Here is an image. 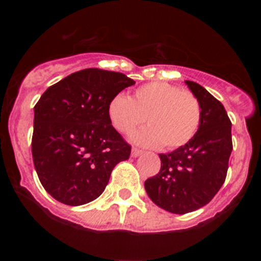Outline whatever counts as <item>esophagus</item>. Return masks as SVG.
<instances>
[{
	"instance_id": "obj_1",
	"label": "esophagus",
	"mask_w": 261,
	"mask_h": 261,
	"mask_svg": "<svg viewBox=\"0 0 261 261\" xmlns=\"http://www.w3.org/2000/svg\"><path fill=\"white\" fill-rule=\"evenodd\" d=\"M142 153H144V151H142L141 149H138V147H133V149H132V156L141 155Z\"/></svg>"
}]
</instances>
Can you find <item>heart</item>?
Here are the masks:
<instances>
[{"label":"heart","mask_w":261,"mask_h":261,"mask_svg":"<svg viewBox=\"0 0 261 261\" xmlns=\"http://www.w3.org/2000/svg\"><path fill=\"white\" fill-rule=\"evenodd\" d=\"M108 116L121 133H130L145 123L150 126L132 136L145 146L165 145L176 149L190 142L201 123L199 98L188 90L166 82H150L140 86L133 98L116 95L108 105Z\"/></svg>","instance_id":"heart-1"}]
</instances>
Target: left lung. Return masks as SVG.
<instances>
[{"mask_svg":"<svg viewBox=\"0 0 261 261\" xmlns=\"http://www.w3.org/2000/svg\"><path fill=\"white\" fill-rule=\"evenodd\" d=\"M186 84L201 105L199 130L176 150L159 154L161 170L145 181L151 201L175 214L197 211L213 199L225 183L232 150L231 121L222 103L199 84Z\"/></svg>","mask_w":261,"mask_h":261,"instance_id":"8db88e82","label":"left lung"}]
</instances>
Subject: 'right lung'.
Here are the masks:
<instances>
[{
	"label": "right lung",
	"mask_w": 261,
	"mask_h": 261,
	"mask_svg": "<svg viewBox=\"0 0 261 261\" xmlns=\"http://www.w3.org/2000/svg\"><path fill=\"white\" fill-rule=\"evenodd\" d=\"M136 82L119 71L90 68L52 85L34 107L32 159L41 186L70 206L102 195L130 145L111 124L108 105Z\"/></svg>",
	"instance_id": "obj_1"
}]
</instances>
